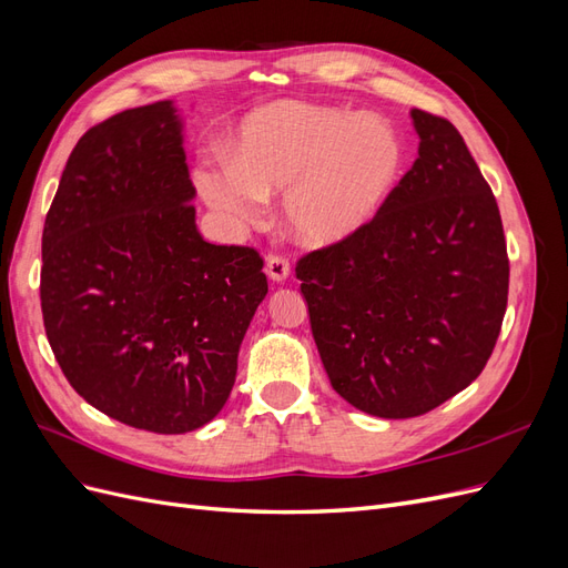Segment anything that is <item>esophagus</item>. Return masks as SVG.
<instances>
[{"label":"esophagus","instance_id":"esophagus-1","mask_svg":"<svg viewBox=\"0 0 568 568\" xmlns=\"http://www.w3.org/2000/svg\"><path fill=\"white\" fill-rule=\"evenodd\" d=\"M288 274H291V267L284 255H267V277L272 282L282 284L288 280Z\"/></svg>","mask_w":568,"mask_h":568}]
</instances>
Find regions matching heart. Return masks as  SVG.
Instances as JSON below:
<instances>
[{
    "mask_svg": "<svg viewBox=\"0 0 568 568\" xmlns=\"http://www.w3.org/2000/svg\"><path fill=\"white\" fill-rule=\"evenodd\" d=\"M405 168L400 132L379 115L307 101H274L244 118L225 161L199 178L213 209L255 220L284 194L286 232L332 248L382 213Z\"/></svg>",
    "mask_w": 568,
    "mask_h": 568,
    "instance_id": "obj_1",
    "label": "heart"
}]
</instances>
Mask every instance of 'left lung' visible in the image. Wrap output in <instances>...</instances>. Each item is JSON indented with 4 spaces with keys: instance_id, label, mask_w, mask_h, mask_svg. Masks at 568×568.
Instances as JSON below:
<instances>
[{
    "instance_id": "1",
    "label": "left lung",
    "mask_w": 568,
    "mask_h": 568,
    "mask_svg": "<svg viewBox=\"0 0 568 568\" xmlns=\"http://www.w3.org/2000/svg\"><path fill=\"white\" fill-rule=\"evenodd\" d=\"M409 115L419 159L382 213L296 265L334 390L384 419L419 417L484 372L509 291L500 211L462 134Z\"/></svg>"
}]
</instances>
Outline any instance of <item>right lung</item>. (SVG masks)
<instances>
[{"mask_svg":"<svg viewBox=\"0 0 568 568\" xmlns=\"http://www.w3.org/2000/svg\"><path fill=\"white\" fill-rule=\"evenodd\" d=\"M173 101L80 136L42 232V317L65 379L111 419L186 434L227 403L267 294L263 257L196 230Z\"/></svg>","mask_w":568,"mask_h":568,"instance_id":"add662e5","label":"right lung"}]
</instances>
